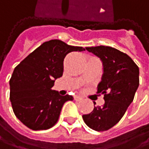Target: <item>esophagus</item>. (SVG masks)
<instances>
[{
	"mask_svg": "<svg viewBox=\"0 0 149 149\" xmlns=\"http://www.w3.org/2000/svg\"><path fill=\"white\" fill-rule=\"evenodd\" d=\"M74 99L76 100V101H80V100H82V97H79V96H75Z\"/></svg>",
	"mask_w": 149,
	"mask_h": 149,
	"instance_id": "34e87169",
	"label": "esophagus"
}]
</instances>
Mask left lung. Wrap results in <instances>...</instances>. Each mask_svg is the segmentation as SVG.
<instances>
[{
    "label": "left lung",
    "mask_w": 149,
    "mask_h": 149,
    "mask_svg": "<svg viewBox=\"0 0 149 149\" xmlns=\"http://www.w3.org/2000/svg\"><path fill=\"white\" fill-rule=\"evenodd\" d=\"M85 49L100 58L103 75L97 85L104 94V104L83 116L86 125L96 131H105L115 126L134 100L139 86V68L127 54L110 46H91Z\"/></svg>",
    "instance_id": "1"
}]
</instances>
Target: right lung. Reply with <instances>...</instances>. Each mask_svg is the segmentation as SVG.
<instances>
[{
    "label": "right lung",
    "mask_w": 149,
    "mask_h": 149,
    "mask_svg": "<svg viewBox=\"0 0 149 149\" xmlns=\"http://www.w3.org/2000/svg\"><path fill=\"white\" fill-rule=\"evenodd\" d=\"M85 48L59 40L43 43L14 70L10 85V102L16 117L33 130H48L55 125L64 104L72 101L70 95L61 96L52 88L62 77L64 59L71 52Z\"/></svg>",
    "instance_id": "right-lung-1"
}]
</instances>
